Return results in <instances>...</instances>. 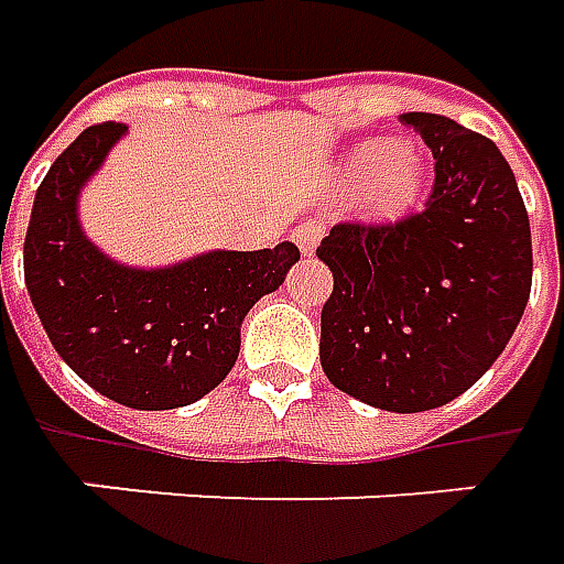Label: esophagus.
<instances>
[{
    "label": "esophagus",
    "instance_id": "esophagus-1",
    "mask_svg": "<svg viewBox=\"0 0 564 564\" xmlns=\"http://www.w3.org/2000/svg\"><path fill=\"white\" fill-rule=\"evenodd\" d=\"M291 237H294V242L301 246L303 258H310V254L315 251V246H318V239L325 237V225H322V221H303V225L294 227V234H291Z\"/></svg>",
    "mask_w": 564,
    "mask_h": 564
}]
</instances>
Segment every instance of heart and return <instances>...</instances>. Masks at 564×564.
<instances>
[{
    "label": "heart",
    "instance_id": "1",
    "mask_svg": "<svg viewBox=\"0 0 564 564\" xmlns=\"http://www.w3.org/2000/svg\"><path fill=\"white\" fill-rule=\"evenodd\" d=\"M334 185L355 181V209L370 221H398L416 206L429 178V163L406 139H361L339 151L334 163Z\"/></svg>",
    "mask_w": 564,
    "mask_h": 564
}]
</instances>
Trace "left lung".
<instances>
[{"label":"left lung","instance_id":"8db88e82","mask_svg":"<svg viewBox=\"0 0 564 564\" xmlns=\"http://www.w3.org/2000/svg\"><path fill=\"white\" fill-rule=\"evenodd\" d=\"M434 154L425 212L337 225L315 249L334 273L322 310L325 377L355 401L422 413L465 394L525 313L531 227L492 139L429 111L401 115Z\"/></svg>","mask_w":564,"mask_h":564}]
</instances>
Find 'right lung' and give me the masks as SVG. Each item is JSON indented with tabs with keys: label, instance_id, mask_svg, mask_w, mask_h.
<instances>
[{
	"label": "right lung",
	"instance_id": "right-lung-1",
	"mask_svg": "<svg viewBox=\"0 0 564 564\" xmlns=\"http://www.w3.org/2000/svg\"><path fill=\"white\" fill-rule=\"evenodd\" d=\"M87 127L35 191L23 275L47 339L78 377L133 410H175L209 394L237 365L239 327L301 251L212 249L166 267L115 261L84 234L78 199L123 139Z\"/></svg>",
	"mask_w": 564,
	"mask_h": 564
}]
</instances>
